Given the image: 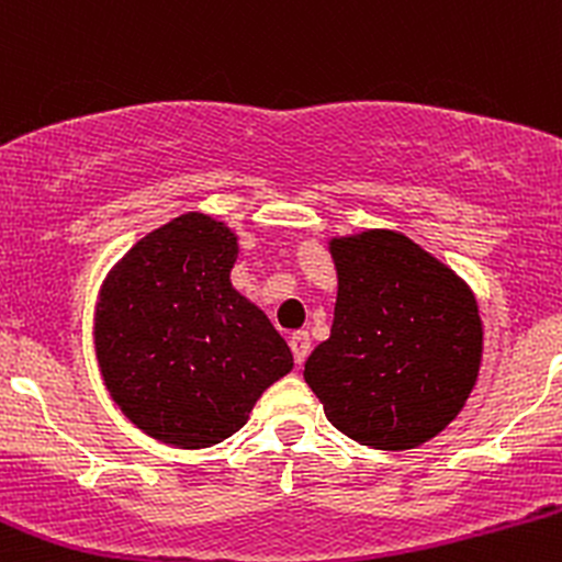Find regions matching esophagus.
Segmentation results:
<instances>
[{"mask_svg": "<svg viewBox=\"0 0 562 562\" xmlns=\"http://www.w3.org/2000/svg\"><path fill=\"white\" fill-rule=\"evenodd\" d=\"M290 351H293V359L295 364H303L306 362L308 351H312V338H308V333H293L290 335Z\"/></svg>", "mask_w": 562, "mask_h": 562, "instance_id": "esophagus-1", "label": "esophagus"}]
</instances>
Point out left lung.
I'll use <instances>...</instances> for the list:
<instances>
[{
    "mask_svg": "<svg viewBox=\"0 0 562 562\" xmlns=\"http://www.w3.org/2000/svg\"><path fill=\"white\" fill-rule=\"evenodd\" d=\"M330 338L306 359L308 389L340 434L402 451L441 434L481 370L473 290L402 232L335 237Z\"/></svg>",
    "mask_w": 562,
    "mask_h": 562,
    "instance_id": "left-lung-1",
    "label": "left lung"
}]
</instances>
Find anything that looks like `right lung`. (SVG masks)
Returning a JSON list of instances; mask_svg holds the SVG:
<instances>
[{"label": "right lung", "instance_id": "right-lung-1", "mask_svg": "<svg viewBox=\"0 0 562 562\" xmlns=\"http://www.w3.org/2000/svg\"><path fill=\"white\" fill-rule=\"evenodd\" d=\"M237 237L205 214L150 232L100 290L94 348L121 412L158 441L214 447L248 423L293 353L229 272Z\"/></svg>", "mask_w": 562, "mask_h": 562}]
</instances>
